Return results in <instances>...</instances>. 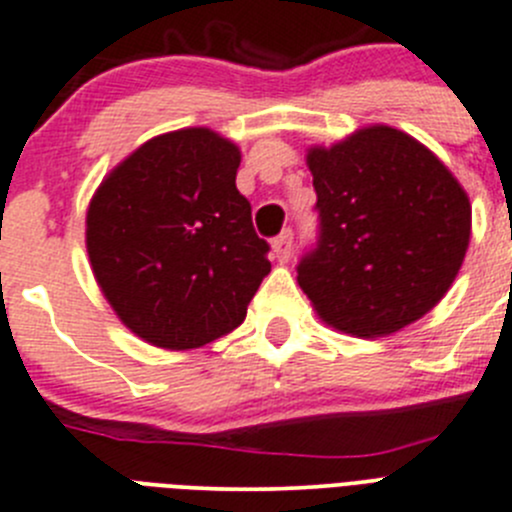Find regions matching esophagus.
Segmentation results:
<instances>
[{
	"label": "esophagus",
	"mask_w": 512,
	"mask_h": 512,
	"mask_svg": "<svg viewBox=\"0 0 512 512\" xmlns=\"http://www.w3.org/2000/svg\"><path fill=\"white\" fill-rule=\"evenodd\" d=\"M292 242H295V237H292V230H285L280 232V235L272 240V252H275L277 262H287L292 255Z\"/></svg>",
	"instance_id": "obj_1"
}]
</instances>
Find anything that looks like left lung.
<instances>
[{
    "label": "left lung",
    "mask_w": 512,
    "mask_h": 512,
    "mask_svg": "<svg viewBox=\"0 0 512 512\" xmlns=\"http://www.w3.org/2000/svg\"><path fill=\"white\" fill-rule=\"evenodd\" d=\"M320 237L297 282L335 330L382 337L420 320L453 285L470 242V200L405 132L372 124L310 147Z\"/></svg>",
    "instance_id": "obj_1"
}]
</instances>
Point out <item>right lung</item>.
Here are the masks:
<instances>
[{
	"mask_svg": "<svg viewBox=\"0 0 512 512\" xmlns=\"http://www.w3.org/2000/svg\"><path fill=\"white\" fill-rule=\"evenodd\" d=\"M237 167L240 150L217 132H167L119 162L89 202L94 280L150 345L192 350L232 332L270 272Z\"/></svg>",
	"mask_w": 512,
	"mask_h": 512,
	"instance_id": "add662e5",
	"label": "right lung"
}]
</instances>
